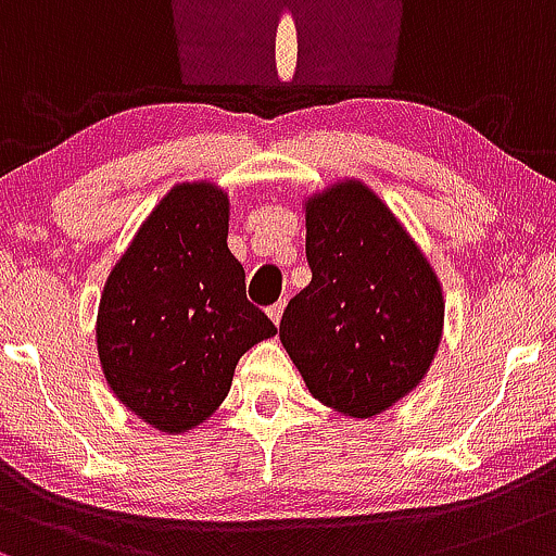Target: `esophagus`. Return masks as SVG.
Listing matches in <instances>:
<instances>
[{
  "instance_id": "34e87169",
  "label": "esophagus",
  "mask_w": 556,
  "mask_h": 556,
  "mask_svg": "<svg viewBox=\"0 0 556 556\" xmlns=\"http://www.w3.org/2000/svg\"><path fill=\"white\" fill-rule=\"evenodd\" d=\"M283 309H286V299H283V302H276V304H273V307L267 309V317H270V320L276 323V326H278L280 317H283Z\"/></svg>"
}]
</instances>
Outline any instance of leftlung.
I'll use <instances>...</instances> for the list:
<instances>
[{"label": "left lung", "mask_w": 556, "mask_h": 556, "mask_svg": "<svg viewBox=\"0 0 556 556\" xmlns=\"http://www.w3.org/2000/svg\"><path fill=\"white\" fill-rule=\"evenodd\" d=\"M312 280L280 320L309 394L370 420L428 376L444 333L430 260L376 191L341 178L302 199Z\"/></svg>", "instance_id": "1"}]
</instances>
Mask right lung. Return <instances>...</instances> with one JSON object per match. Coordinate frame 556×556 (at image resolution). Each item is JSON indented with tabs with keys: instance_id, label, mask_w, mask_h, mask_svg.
<instances>
[{
	"instance_id": "1",
	"label": "right lung",
	"mask_w": 556,
	"mask_h": 556,
	"mask_svg": "<svg viewBox=\"0 0 556 556\" xmlns=\"http://www.w3.org/2000/svg\"><path fill=\"white\" fill-rule=\"evenodd\" d=\"M228 220V191L215 180L176 184L104 280L97 309L104 380L160 433H189L210 420L241 354L278 333L247 299Z\"/></svg>"
}]
</instances>
